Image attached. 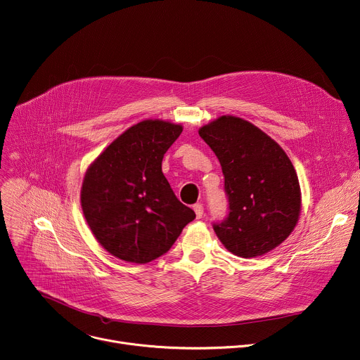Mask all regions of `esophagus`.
<instances>
[{
    "mask_svg": "<svg viewBox=\"0 0 360 360\" xmlns=\"http://www.w3.org/2000/svg\"><path fill=\"white\" fill-rule=\"evenodd\" d=\"M193 211H195V214H197L198 219H201L204 217V205L202 204H195Z\"/></svg>",
    "mask_w": 360,
    "mask_h": 360,
    "instance_id": "1",
    "label": "esophagus"
}]
</instances>
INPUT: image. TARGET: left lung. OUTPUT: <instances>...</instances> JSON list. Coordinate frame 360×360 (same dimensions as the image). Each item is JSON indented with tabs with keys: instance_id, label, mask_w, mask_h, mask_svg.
Segmentation results:
<instances>
[{
	"instance_id": "left-lung-1",
	"label": "left lung",
	"mask_w": 360,
	"mask_h": 360,
	"mask_svg": "<svg viewBox=\"0 0 360 360\" xmlns=\"http://www.w3.org/2000/svg\"><path fill=\"white\" fill-rule=\"evenodd\" d=\"M198 132L221 163L230 202L228 217L212 225L219 241L243 258L278 247L292 233L302 208L299 178L285 152L236 116H221Z\"/></svg>"
}]
</instances>
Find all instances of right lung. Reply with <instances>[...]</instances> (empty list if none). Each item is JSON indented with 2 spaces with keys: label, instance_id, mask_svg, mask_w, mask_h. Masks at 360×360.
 Returning <instances> with one entry per match:
<instances>
[{
  "label": "right lung",
  "instance_id": "right-lung-1",
  "mask_svg": "<svg viewBox=\"0 0 360 360\" xmlns=\"http://www.w3.org/2000/svg\"><path fill=\"white\" fill-rule=\"evenodd\" d=\"M182 126L143 120L115 139L86 171L80 201L101 245L129 263L146 264L174 245L195 212L162 174L163 155Z\"/></svg>",
  "mask_w": 360,
  "mask_h": 360
}]
</instances>
